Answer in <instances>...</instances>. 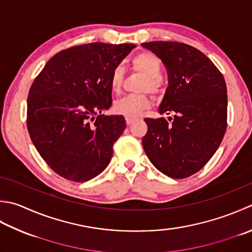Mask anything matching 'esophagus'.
<instances>
[{
	"instance_id": "34e87169",
	"label": "esophagus",
	"mask_w": 252,
	"mask_h": 252,
	"mask_svg": "<svg viewBox=\"0 0 252 252\" xmlns=\"http://www.w3.org/2000/svg\"><path fill=\"white\" fill-rule=\"evenodd\" d=\"M135 120H136V118H132V117H126V125H127V126L132 125V123L134 122Z\"/></svg>"
}]
</instances>
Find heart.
<instances>
[{
    "instance_id": "b5f03b06",
    "label": "heart",
    "mask_w": 252,
    "mask_h": 252,
    "mask_svg": "<svg viewBox=\"0 0 252 252\" xmlns=\"http://www.w3.org/2000/svg\"><path fill=\"white\" fill-rule=\"evenodd\" d=\"M133 70L145 75L142 90L157 94L161 91L162 81L160 77L161 62L155 54L142 52L132 59ZM125 80V70L122 65H117L110 76V88L113 93H119ZM150 98L145 94L127 95L118 99L113 105V111L125 117H136L139 113L150 107Z\"/></svg>"
}]
</instances>
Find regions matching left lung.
<instances>
[{"mask_svg":"<svg viewBox=\"0 0 252 252\" xmlns=\"http://www.w3.org/2000/svg\"><path fill=\"white\" fill-rule=\"evenodd\" d=\"M142 47L165 64L168 87L158 112L174 115L171 123L165 118H146L143 149L162 174L184 179L203 168L224 137L227 127L224 76L204 53L189 44L152 41Z\"/></svg>","mask_w":252,"mask_h":252,"instance_id":"8db88e82","label":"left lung"}]
</instances>
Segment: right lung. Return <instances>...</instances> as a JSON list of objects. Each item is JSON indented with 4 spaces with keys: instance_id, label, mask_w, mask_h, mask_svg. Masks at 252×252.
Here are the masks:
<instances>
[{
    "instance_id": "add662e5",
    "label": "right lung",
    "mask_w": 252,
    "mask_h": 252,
    "mask_svg": "<svg viewBox=\"0 0 252 252\" xmlns=\"http://www.w3.org/2000/svg\"><path fill=\"white\" fill-rule=\"evenodd\" d=\"M135 47L94 42L68 48L52 57L34 78L27 98V129L59 176L84 182L109 165L126 120L100 113L111 107L113 68Z\"/></svg>"
}]
</instances>
